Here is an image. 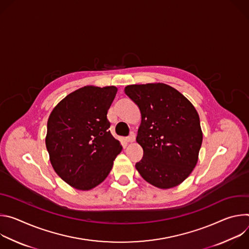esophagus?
Wrapping results in <instances>:
<instances>
[{"label":"esophagus","mask_w":249,"mask_h":249,"mask_svg":"<svg viewBox=\"0 0 249 249\" xmlns=\"http://www.w3.org/2000/svg\"><path fill=\"white\" fill-rule=\"evenodd\" d=\"M136 137H135V134L134 133H131L127 138H126V142L127 143H133V142L135 141Z\"/></svg>","instance_id":"1"}]
</instances>
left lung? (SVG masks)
Returning a JSON list of instances; mask_svg holds the SVG:
<instances>
[{
  "instance_id": "8db88e82",
  "label": "left lung",
  "mask_w": 249,
  "mask_h": 249,
  "mask_svg": "<svg viewBox=\"0 0 249 249\" xmlns=\"http://www.w3.org/2000/svg\"><path fill=\"white\" fill-rule=\"evenodd\" d=\"M124 91L141 111L136 141L144 156L136 163L138 172L160 189L179 185L196 166L203 141L194 105L162 83L130 85Z\"/></svg>"
}]
</instances>
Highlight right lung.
<instances>
[{
    "instance_id": "add662e5",
    "label": "right lung",
    "mask_w": 249,
    "mask_h": 249,
    "mask_svg": "<svg viewBox=\"0 0 249 249\" xmlns=\"http://www.w3.org/2000/svg\"><path fill=\"white\" fill-rule=\"evenodd\" d=\"M117 88L86 86L63 98L47 122L45 144L50 162L61 178L78 190L100 184L122 151L108 130L107 111Z\"/></svg>"
}]
</instances>
